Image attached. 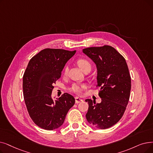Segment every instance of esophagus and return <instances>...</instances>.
Instances as JSON below:
<instances>
[{
  "instance_id": "obj_1",
  "label": "esophagus",
  "mask_w": 153,
  "mask_h": 153,
  "mask_svg": "<svg viewBox=\"0 0 153 153\" xmlns=\"http://www.w3.org/2000/svg\"><path fill=\"white\" fill-rule=\"evenodd\" d=\"M75 101H76V104H78V103H79V102H81L83 101V99L77 96V97H75Z\"/></svg>"
}]
</instances>
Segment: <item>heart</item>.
Masks as SVG:
<instances>
[{"instance_id":"b5f03b06","label":"heart","mask_w":153,"mask_h":153,"mask_svg":"<svg viewBox=\"0 0 153 153\" xmlns=\"http://www.w3.org/2000/svg\"><path fill=\"white\" fill-rule=\"evenodd\" d=\"M77 64L81 68V69L84 72L88 69H91V62L88 60V59L84 58H81L79 59L77 61ZM68 72V67L65 66L64 70V74L67 75ZM88 85L85 83H79V82H74L73 83L70 87L69 89L72 92L76 93L78 94H81L82 93L83 91L87 88Z\"/></svg>"}]
</instances>
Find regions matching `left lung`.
<instances>
[{"label": "left lung", "instance_id": "1", "mask_svg": "<svg viewBox=\"0 0 153 153\" xmlns=\"http://www.w3.org/2000/svg\"><path fill=\"white\" fill-rule=\"evenodd\" d=\"M97 69V88L101 103L86 99L89 108L85 115L92 127L104 129L116 124L123 117L128 104L131 79L124 57L110 45L82 50Z\"/></svg>", "mask_w": 153, "mask_h": 153}]
</instances>
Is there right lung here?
I'll list each match as a JSON object with an SVG mask.
<instances>
[{
	"label": "right lung",
	"mask_w": 153,
	"mask_h": 153,
	"mask_svg": "<svg viewBox=\"0 0 153 153\" xmlns=\"http://www.w3.org/2000/svg\"><path fill=\"white\" fill-rule=\"evenodd\" d=\"M76 51L47 48L31 58L23 76V95L29 114L39 127L54 130L62 125L75 99L68 92L57 99L51 94L65 64Z\"/></svg>",
	"instance_id": "obj_1"
}]
</instances>
